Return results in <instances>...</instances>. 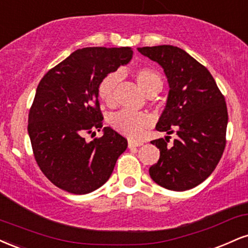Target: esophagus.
Here are the masks:
<instances>
[{
  "label": "esophagus",
  "instance_id": "34e87169",
  "mask_svg": "<svg viewBox=\"0 0 248 248\" xmlns=\"http://www.w3.org/2000/svg\"><path fill=\"white\" fill-rule=\"evenodd\" d=\"M142 142H138V141H133V140H129V142H127V146H129V148H135V147H139L141 146Z\"/></svg>",
  "mask_w": 248,
  "mask_h": 248
}]
</instances>
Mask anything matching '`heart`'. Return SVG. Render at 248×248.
Segmentation results:
<instances>
[{
    "label": "heart",
    "instance_id": "obj_1",
    "mask_svg": "<svg viewBox=\"0 0 248 248\" xmlns=\"http://www.w3.org/2000/svg\"><path fill=\"white\" fill-rule=\"evenodd\" d=\"M133 75L138 86L146 95L156 94L161 89L162 78L152 67H139ZM119 81H121V74L118 72L110 73L102 78L98 86V95L107 106L111 107L115 103V93ZM151 123L152 119L146 113L129 111V110H121L113 113L110 118V124L113 129L131 139L140 138Z\"/></svg>",
    "mask_w": 248,
    "mask_h": 248
}]
</instances>
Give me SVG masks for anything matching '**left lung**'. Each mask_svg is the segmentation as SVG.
<instances>
[{
	"mask_svg": "<svg viewBox=\"0 0 248 248\" xmlns=\"http://www.w3.org/2000/svg\"><path fill=\"white\" fill-rule=\"evenodd\" d=\"M158 62L167 77L170 92L155 129L167 135L152 140L160 158L150 167L159 186L174 191L191 189L210 176L226 144L228 108L210 72L182 48L171 45L138 47Z\"/></svg>",
	"mask_w": 248,
	"mask_h": 248,
	"instance_id": "8db88e82",
	"label": "left lung"
}]
</instances>
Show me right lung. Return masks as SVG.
Instances as JSON below:
<instances>
[{"label": "right lung", "instance_id": "right-lung-1", "mask_svg": "<svg viewBox=\"0 0 248 248\" xmlns=\"http://www.w3.org/2000/svg\"><path fill=\"white\" fill-rule=\"evenodd\" d=\"M131 47H84L44 75L29 112L28 132L44 175L62 190L84 195L111 175L127 140L103 127L98 86L109 73L132 59ZM97 129L101 139L84 137Z\"/></svg>", "mask_w": 248, "mask_h": 248}]
</instances>
